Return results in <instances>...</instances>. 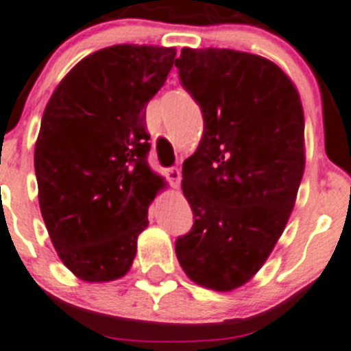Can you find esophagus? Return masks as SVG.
<instances>
[{"label": "esophagus", "mask_w": 351, "mask_h": 351, "mask_svg": "<svg viewBox=\"0 0 351 351\" xmlns=\"http://www.w3.org/2000/svg\"><path fill=\"white\" fill-rule=\"evenodd\" d=\"M166 178L169 180V183H171L173 186H178L180 185V180H182V171H180L178 168H168L165 171Z\"/></svg>", "instance_id": "obj_1"}]
</instances>
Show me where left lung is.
I'll return each mask as SVG.
<instances>
[{"label": "left lung", "instance_id": "left-lung-1", "mask_svg": "<svg viewBox=\"0 0 351 351\" xmlns=\"http://www.w3.org/2000/svg\"><path fill=\"white\" fill-rule=\"evenodd\" d=\"M175 65L204 119L183 162L194 227L176 239V258L195 284L227 293L253 279L289 220L304 171L303 106L260 55L183 48Z\"/></svg>", "mask_w": 351, "mask_h": 351}]
</instances>
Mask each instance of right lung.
I'll use <instances>...</instances> for the list:
<instances>
[{"instance_id": "add662e5", "label": "right lung", "mask_w": 351, "mask_h": 351, "mask_svg": "<svg viewBox=\"0 0 351 351\" xmlns=\"http://www.w3.org/2000/svg\"><path fill=\"white\" fill-rule=\"evenodd\" d=\"M175 55L152 45L101 48L67 72L43 112L39 208L58 258L84 282L128 274L149 206L166 185L147 162L145 107Z\"/></svg>"}]
</instances>
